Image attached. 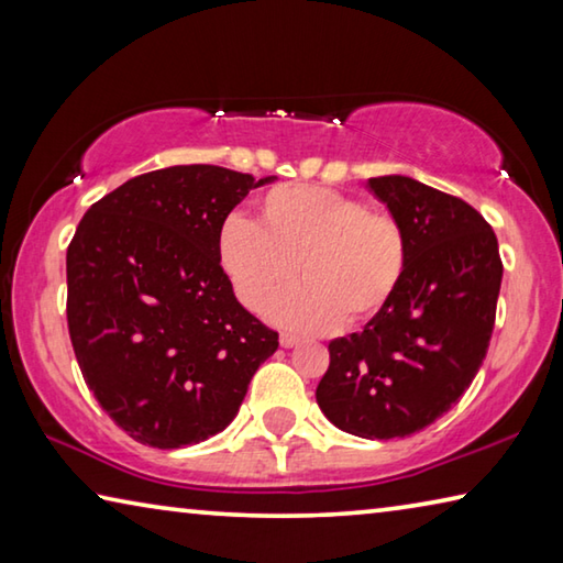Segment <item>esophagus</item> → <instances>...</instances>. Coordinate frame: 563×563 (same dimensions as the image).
Segmentation results:
<instances>
[{"mask_svg": "<svg viewBox=\"0 0 563 563\" xmlns=\"http://www.w3.org/2000/svg\"><path fill=\"white\" fill-rule=\"evenodd\" d=\"M300 342V338L298 335H292V332H283L280 335V345L283 347H295Z\"/></svg>", "mask_w": 563, "mask_h": 563, "instance_id": "obj_1", "label": "esophagus"}]
</instances>
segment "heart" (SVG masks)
Segmentation results:
<instances>
[{
    "label": "heart",
    "instance_id": "1",
    "mask_svg": "<svg viewBox=\"0 0 563 563\" xmlns=\"http://www.w3.org/2000/svg\"><path fill=\"white\" fill-rule=\"evenodd\" d=\"M218 258L238 300L261 310L295 273L302 283L271 305L295 330H330L375 318L407 268V238L395 216L322 186H278L263 196L258 223L228 216Z\"/></svg>",
    "mask_w": 563,
    "mask_h": 563
}]
</instances>
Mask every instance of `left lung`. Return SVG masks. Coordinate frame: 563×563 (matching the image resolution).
I'll return each instance as SVG.
<instances>
[{"label":"left lung","mask_w":563,"mask_h":563,"mask_svg":"<svg viewBox=\"0 0 563 563\" xmlns=\"http://www.w3.org/2000/svg\"><path fill=\"white\" fill-rule=\"evenodd\" d=\"M367 188L402 225L405 278L365 330L330 342L316 397L338 430L395 440L442 417L479 373L504 268L492 225L462 198L409 176Z\"/></svg>","instance_id":"obj_1"}]
</instances>
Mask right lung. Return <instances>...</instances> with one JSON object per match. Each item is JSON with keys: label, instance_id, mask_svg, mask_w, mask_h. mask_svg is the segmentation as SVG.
Returning a JSON list of instances; mask_svg holds the SVG:
<instances>
[{"label": "right lung", "instance_id": "right-lung-1", "mask_svg": "<svg viewBox=\"0 0 563 563\" xmlns=\"http://www.w3.org/2000/svg\"><path fill=\"white\" fill-rule=\"evenodd\" d=\"M255 180L170 166L93 203L66 251V320L84 383L131 440L178 450L223 432L278 350L235 300L218 233Z\"/></svg>", "mask_w": 563, "mask_h": 563}]
</instances>
